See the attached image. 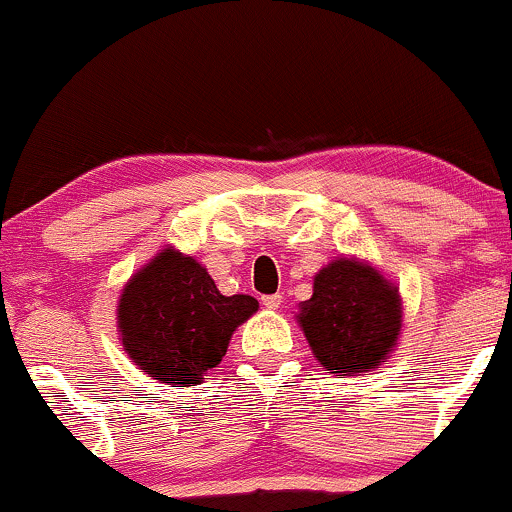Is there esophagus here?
Masks as SVG:
<instances>
[{
  "mask_svg": "<svg viewBox=\"0 0 512 512\" xmlns=\"http://www.w3.org/2000/svg\"><path fill=\"white\" fill-rule=\"evenodd\" d=\"M263 307H268V310H278L280 305H283V295L276 293V295H263L261 298Z\"/></svg>",
  "mask_w": 512,
  "mask_h": 512,
  "instance_id": "34e87169",
  "label": "esophagus"
}]
</instances>
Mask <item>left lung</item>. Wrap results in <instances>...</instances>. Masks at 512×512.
Instances as JSON below:
<instances>
[{
  "label": "left lung",
  "instance_id": "obj_1",
  "mask_svg": "<svg viewBox=\"0 0 512 512\" xmlns=\"http://www.w3.org/2000/svg\"><path fill=\"white\" fill-rule=\"evenodd\" d=\"M298 322L312 354L329 373H366L398 342L403 307L398 288L368 263L337 258L315 276Z\"/></svg>",
  "mask_w": 512,
  "mask_h": 512
}]
</instances>
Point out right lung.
Instances as JSON below:
<instances>
[{
	"label": "right lung",
	"mask_w": 512,
	"mask_h": 512,
	"mask_svg": "<svg viewBox=\"0 0 512 512\" xmlns=\"http://www.w3.org/2000/svg\"><path fill=\"white\" fill-rule=\"evenodd\" d=\"M258 310L251 295H222L202 263L163 249L126 283L119 332L126 354L173 388L200 383L227 354L229 339Z\"/></svg>",
	"instance_id": "right-lung-1"
}]
</instances>
